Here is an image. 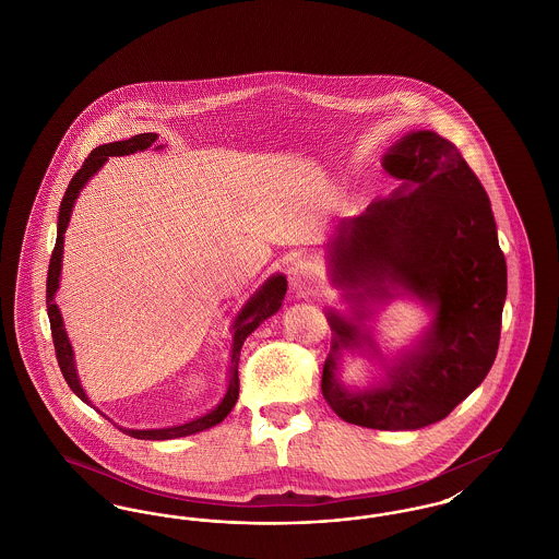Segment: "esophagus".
I'll return each mask as SVG.
<instances>
[{"instance_id": "obj_1", "label": "esophagus", "mask_w": 559, "mask_h": 559, "mask_svg": "<svg viewBox=\"0 0 559 559\" xmlns=\"http://www.w3.org/2000/svg\"><path fill=\"white\" fill-rule=\"evenodd\" d=\"M317 274L314 267L310 266L308 262H293L289 267V285L293 292H304L314 283Z\"/></svg>"}]
</instances>
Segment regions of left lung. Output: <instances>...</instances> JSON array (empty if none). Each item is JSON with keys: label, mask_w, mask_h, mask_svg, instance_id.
I'll list each match as a JSON object with an SVG mask.
<instances>
[{"label": "left lung", "mask_w": 559, "mask_h": 559, "mask_svg": "<svg viewBox=\"0 0 559 559\" xmlns=\"http://www.w3.org/2000/svg\"><path fill=\"white\" fill-rule=\"evenodd\" d=\"M381 165L402 185L342 219L329 242L331 283L349 289L346 299L358 306L349 317L326 310L333 342L320 385L347 424L404 431L444 419L490 371L501 337L507 264L488 194L447 138L429 130L406 133ZM365 294L421 300L432 310L425 337L388 364L364 324ZM344 348L371 353L386 377L371 389L349 391L338 381Z\"/></svg>", "instance_id": "1"}]
</instances>
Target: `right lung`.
Returning <instances> with one entry per match:
<instances>
[{
  "label": "right lung",
  "instance_id": "obj_1",
  "mask_svg": "<svg viewBox=\"0 0 559 559\" xmlns=\"http://www.w3.org/2000/svg\"><path fill=\"white\" fill-rule=\"evenodd\" d=\"M157 133H138L130 140H121V142H110L103 144L98 148H94L90 153V157L83 160L80 171L73 176L71 185L67 188L62 203H60V212H58V230H56V245H53L52 258H50V270H48V285H46V304H48V317H50V329H52L53 349H56V358H58V367L64 374V381L69 383V388L80 396L85 404L92 406V402L87 399V394L83 392L80 377H78V367H75V354L73 346L67 337L64 331V322L62 314L53 301V295L60 287V272H62V251H64V233L67 226L71 222V212L73 205L80 197L81 188L87 185V180L98 174V169L107 163L108 157H123V155H132L138 151H146L148 146H153L157 142ZM163 148V146H157ZM287 293V278L283 274H272L266 283L253 293L247 304L240 308L237 319L233 322V349H230V365H228V388L224 399L219 400L217 406H213L210 413H205L203 417H197L187 424L180 426L159 427V429H128V427H119L121 431H126L128 436L138 438V440H174V438H185L197 431H205L210 427L217 426L219 421L226 419V415L233 411V406L239 400V360L240 347L245 344V340L272 314H276L283 306Z\"/></svg>",
  "mask_w": 559,
  "mask_h": 559
}]
</instances>
